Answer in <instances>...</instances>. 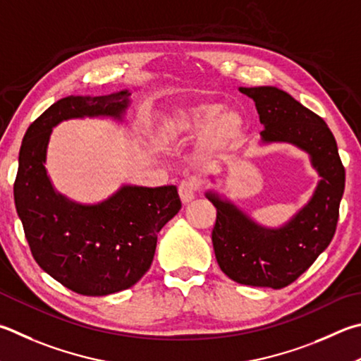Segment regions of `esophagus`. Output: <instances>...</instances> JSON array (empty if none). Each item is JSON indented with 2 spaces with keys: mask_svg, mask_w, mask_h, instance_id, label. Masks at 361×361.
<instances>
[{
  "mask_svg": "<svg viewBox=\"0 0 361 361\" xmlns=\"http://www.w3.org/2000/svg\"><path fill=\"white\" fill-rule=\"evenodd\" d=\"M199 188H200V183L195 178H189V180L181 181L178 186V194H180L181 202L185 203V205L189 202H192L195 194H197V191H199Z\"/></svg>",
  "mask_w": 361,
  "mask_h": 361,
  "instance_id": "obj_1",
  "label": "esophagus"
}]
</instances>
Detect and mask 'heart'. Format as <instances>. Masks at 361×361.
<instances>
[{"label":"heart","instance_id":"obj_1","mask_svg":"<svg viewBox=\"0 0 361 361\" xmlns=\"http://www.w3.org/2000/svg\"><path fill=\"white\" fill-rule=\"evenodd\" d=\"M200 149L203 154H216L231 147L243 134V120L238 114L222 110L219 104L203 102L176 107L162 114L154 123V135L161 142L186 139L203 133Z\"/></svg>","mask_w":361,"mask_h":361}]
</instances>
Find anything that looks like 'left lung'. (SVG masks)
Returning <instances> with one entry per match:
<instances>
[{
  "mask_svg": "<svg viewBox=\"0 0 361 361\" xmlns=\"http://www.w3.org/2000/svg\"><path fill=\"white\" fill-rule=\"evenodd\" d=\"M255 102L262 143H292L310 154L317 183L310 202L281 227L260 226L231 200L207 192L216 207L212 240L219 268L235 283L283 289L329 247L336 232L345 170L326 123L276 87L240 88Z\"/></svg>",
  "mask_w": 361,
  "mask_h": 361,
  "instance_id": "left-lung-1",
  "label": "left lung"
}]
</instances>
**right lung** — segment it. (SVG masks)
Returning a JSON list of instances; mask_svg holds the SVG:
<instances>
[{
	"instance_id": "right-lung-1",
	"label": "right lung",
	"mask_w": 361,
	"mask_h": 361,
	"mask_svg": "<svg viewBox=\"0 0 361 361\" xmlns=\"http://www.w3.org/2000/svg\"><path fill=\"white\" fill-rule=\"evenodd\" d=\"M128 90L107 96H68L26 129L14 183V200L37 265L72 292L88 297L126 290L145 274L158 233L180 212L176 186H121L104 202L83 205L55 191L45 170L58 123L71 118L123 120Z\"/></svg>"
}]
</instances>
